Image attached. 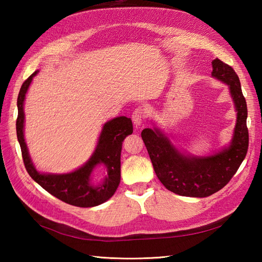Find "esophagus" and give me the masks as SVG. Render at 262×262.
Masks as SVG:
<instances>
[{
	"instance_id": "esophagus-1",
	"label": "esophagus",
	"mask_w": 262,
	"mask_h": 262,
	"mask_svg": "<svg viewBox=\"0 0 262 262\" xmlns=\"http://www.w3.org/2000/svg\"><path fill=\"white\" fill-rule=\"evenodd\" d=\"M145 117H146L145 109H143L142 107H138L134 111H133L132 119H133V122H134L136 126H140L144 121V119H145Z\"/></svg>"
}]
</instances>
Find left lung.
Segmentation results:
<instances>
[{"label":"left lung","mask_w":262,"mask_h":262,"mask_svg":"<svg viewBox=\"0 0 262 262\" xmlns=\"http://www.w3.org/2000/svg\"><path fill=\"white\" fill-rule=\"evenodd\" d=\"M211 76L229 85L236 110V124L229 147L208 157L186 155L158 128H145L142 138L159 180L168 190L186 197H208L225 187L246 158L249 146L248 108L238 76L219 58L211 62Z\"/></svg>","instance_id":"left-lung-1"}]
</instances>
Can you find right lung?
<instances>
[{"label": "right lung", "mask_w": 262, "mask_h": 262, "mask_svg": "<svg viewBox=\"0 0 262 262\" xmlns=\"http://www.w3.org/2000/svg\"><path fill=\"white\" fill-rule=\"evenodd\" d=\"M38 71L32 73L22 84L18 96V119L16 136L21 147L22 159L28 173L39 186L62 202L76 207H93L114 196L120 182V153L125 137L133 133L132 119L125 116L116 117L105 122L99 136L97 147L88 162L77 170L63 174L41 173L36 170L28 152L25 142V111L26 93ZM103 164L107 169V176L102 183L94 186L91 182L93 169Z\"/></svg>", "instance_id": "1"}]
</instances>
